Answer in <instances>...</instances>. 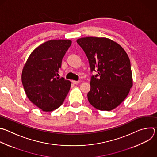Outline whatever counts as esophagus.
<instances>
[{
  "mask_svg": "<svg viewBox=\"0 0 157 157\" xmlns=\"http://www.w3.org/2000/svg\"><path fill=\"white\" fill-rule=\"evenodd\" d=\"M71 82H72L73 84H79V81H75V80H72V81H71Z\"/></svg>",
  "mask_w": 157,
  "mask_h": 157,
  "instance_id": "esophagus-1",
  "label": "esophagus"
}]
</instances>
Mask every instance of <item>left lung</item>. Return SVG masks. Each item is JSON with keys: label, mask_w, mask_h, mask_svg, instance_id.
<instances>
[{"label": "left lung", "mask_w": 157, "mask_h": 157, "mask_svg": "<svg viewBox=\"0 0 157 157\" xmlns=\"http://www.w3.org/2000/svg\"><path fill=\"white\" fill-rule=\"evenodd\" d=\"M76 42L84 51L92 76L89 103L99 110L111 111L128 96L133 84L130 60L124 48L107 37H85Z\"/></svg>", "instance_id": "1"}]
</instances>
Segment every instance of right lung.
I'll use <instances>...</instances> for the list:
<instances>
[{"mask_svg":"<svg viewBox=\"0 0 157 157\" xmlns=\"http://www.w3.org/2000/svg\"><path fill=\"white\" fill-rule=\"evenodd\" d=\"M71 44L68 39L48 40L31 52L24 65L21 80L26 94L43 112L60 107L70 90L71 82L57 76Z\"/></svg>","mask_w":157,"mask_h":157,"instance_id":"add662e5","label":"right lung"}]
</instances>
